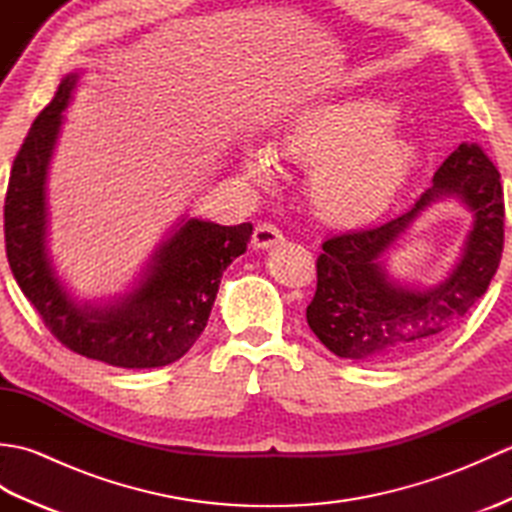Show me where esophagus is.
Returning a JSON list of instances; mask_svg holds the SVG:
<instances>
[{
  "label": "esophagus",
  "instance_id": "1",
  "mask_svg": "<svg viewBox=\"0 0 512 512\" xmlns=\"http://www.w3.org/2000/svg\"><path fill=\"white\" fill-rule=\"evenodd\" d=\"M281 242H284V235H281V231L275 224L262 222V224L255 226V233H253V246L255 248H259V250L273 248Z\"/></svg>",
  "mask_w": 512,
  "mask_h": 512
}]
</instances>
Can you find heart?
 <instances>
[{
	"mask_svg": "<svg viewBox=\"0 0 512 512\" xmlns=\"http://www.w3.org/2000/svg\"><path fill=\"white\" fill-rule=\"evenodd\" d=\"M396 118V107L378 96L350 94L303 107L281 127L279 149L312 165L310 200L325 222L374 220L409 182L420 149ZM239 160L250 178L275 176V154L266 145H246Z\"/></svg>",
	"mask_w": 512,
	"mask_h": 512,
	"instance_id": "b5f03b06",
	"label": "heart"
}]
</instances>
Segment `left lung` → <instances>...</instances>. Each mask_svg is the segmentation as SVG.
<instances>
[{
    "mask_svg": "<svg viewBox=\"0 0 512 512\" xmlns=\"http://www.w3.org/2000/svg\"><path fill=\"white\" fill-rule=\"evenodd\" d=\"M444 197L458 199L474 213L459 264L438 287H402L388 277L384 255L422 210ZM502 248L499 171L480 147L462 143L407 213L325 239L317 259V292L306 310L310 330L341 358L387 363L409 356L466 317L497 273Z\"/></svg>",
    "mask_w": 512,
    "mask_h": 512,
    "instance_id": "1",
    "label": "left lung"
}]
</instances>
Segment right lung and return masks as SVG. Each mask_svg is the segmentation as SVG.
<instances>
[{"mask_svg":"<svg viewBox=\"0 0 512 512\" xmlns=\"http://www.w3.org/2000/svg\"><path fill=\"white\" fill-rule=\"evenodd\" d=\"M79 83L72 72L32 123L10 171L4 235L21 292L68 350L114 367H162L191 350L206 328L224 270L248 246L253 224L180 220L123 297L79 303L48 253L46 182L63 110Z\"/></svg>","mask_w":512,"mask_h":512,"instance_id":"1","label":"right lung"}]
</instances>
